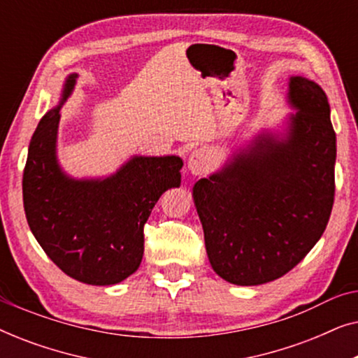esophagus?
I'll return each instance as SVG.
<instances>
[{
  "mask_svg": "<svg viewBox=\"0 0 358 358\" xmlns=\"http://www.w3.org/2000/svg\"><path fill=\"white\" fill-rule=\"evenodd\" d=\"M187 166L190 169V173L195 174V176H202L207 173L210 169V155L207 150L203 148H199V150H194L192 153L189 156V161H187Z\"/></svg>",
  "mask_w": 358,
  "mask_h": 358,
  "instance_id": "1",
  "label": "esophagus"
}]
</instances>
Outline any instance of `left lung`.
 I'll use <instances>...</instances> for the list:
<instances>
[{"instance_id":"1","label":"left lung","mask_w":358,"mask_h":358,"mask_svg":"<svg viewBox=\"0 0 358 358\" xmlns=\"http://www.w3.org/2000/svg\"><path fill=\"white\" fill-rule=\"evenodd\" d=\"M285 140L259 136L220 173L194 185L213 271L234 285H261L303 261L334 203L336 134L324 91L290 78Z\"/></svg>"}]
</instances>
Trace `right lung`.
<instances>
[{
	"mask_svg": "<svg viewBox=\"0 0 358 358\" xmlns=\"http://www.w3.org/2000/svg\"><path fill=\"white\" fill-rule=\"evenodd\" d=\"M76 76L66 78L60 106ZM60 106L42 117L29 145L24 212L37 243L66 275L114 285L140 267L145 223L161 195L180 185L182 159L135 156L107 179H70L55 158Z\"/></svg>",
	"mask_w": 358,
	"mask_h": 358,
	"instance_id": "1",
	"label": "right lung"
}]
</instances>
